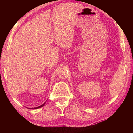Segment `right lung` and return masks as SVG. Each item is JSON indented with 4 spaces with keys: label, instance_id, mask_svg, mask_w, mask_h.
<instances>
[{
    "label": "right lung",
    "instance_id": "add662e5",
    "mask_svg": "<svg viewBox=\"0 0 133 133\" xmlns=\"http://www.w3.org/2000/svg\"><path fill=\"white\" fill-rule=\"evenodd\" d=\"M44 104H45V103H44V104H42V105H41V106H38V107H34V108H31V109H38V108H40V107H43L44 105Z\"/></svg>",
    "mask_w": 133,
    "mask_h": 133
}]
</instances>
